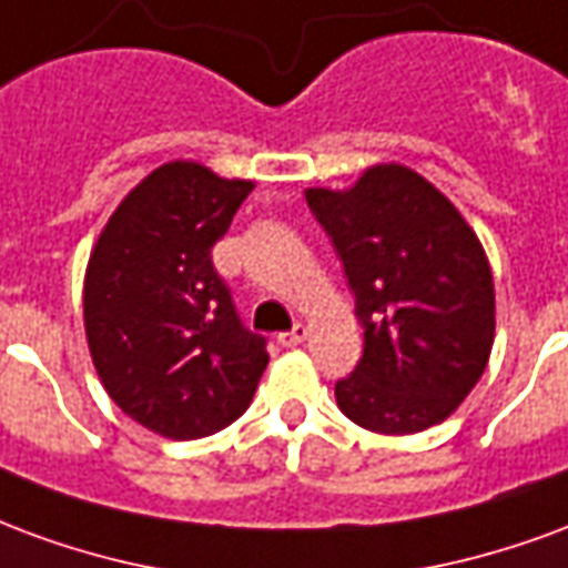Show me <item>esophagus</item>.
I'll return each instance as SVG.
<instances>
[{
  "mask_svg": "<svg viewBox=\"0 0 568 568\" xmlns=\"http://www.w3.org/2000/svg\"><path fill=\"white\" fill-rule=\"evenodd\" d=\"M305 338H308V326H305V324H293V329H290V333H281V335H278V342H281V345H284V347L302 345Z\"/></svg>",
  "mask_w": 568,
  "mask_h": 568,
  "instance_id": "obj_1",
  "label": "esophagus"
}]
</instances>
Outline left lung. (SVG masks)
Instances as JSON below:
<instances>
[{
    "instance_id": "obj_1",
    "label": "left lung",
    "mask_w": 568,
    "mask_h": 568,
    "mask_svg": "<svg viewBox=\"0 0 568 568\" xmlns=\"http://www.w3.org/2000/svg\"><path fill=\"white\" fill-rule=\"evenodd\" d=\"M305 199L333 239L363 326L357 369L335 381L338 408L384 436L442 424L494 347V275L478 235L445 193L399 163Z\"/></svg>"
}]
</instances>
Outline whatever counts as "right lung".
Returning a JSON list of instances; mask_svg holds the SVG:
<instances>
[{
  "instance_id": "add662e5",
  "label": "right lung",
  "mask_w": 568,
  "mask_h": 568,
  "mask_svg": "<svg viewBox=\"0 0 568 568\" xmlns=\"http://www.w3.org/2000/svg\"><path fill=\"white\" fill-rule=\"evenodd\" d=\"M251 190L190 160L165 163L120 202L90 254V357L120 412L156 436L230 426L266 372V338L242 324L211 263Z\"/></svg>"
}]
</instances>
